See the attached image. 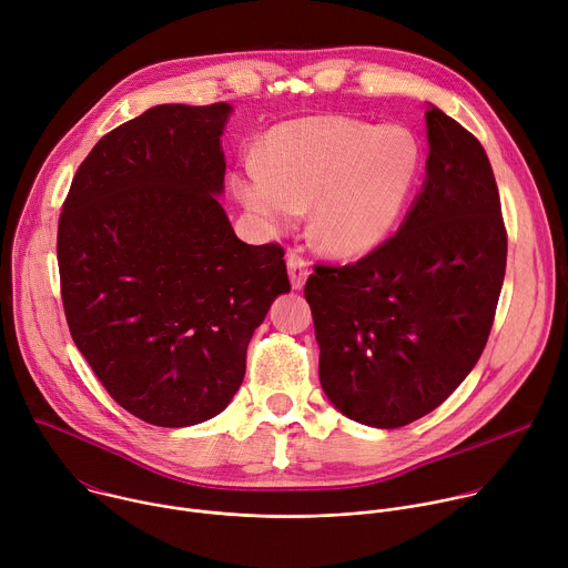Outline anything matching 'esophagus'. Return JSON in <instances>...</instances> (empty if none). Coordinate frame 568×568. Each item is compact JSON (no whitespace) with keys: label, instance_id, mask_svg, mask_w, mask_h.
<instances>
[{"label":"esophagus","instance_id":"1","mask_svg":"<svg viewBox=\"0 0 568 568\" xmlns=\"http://www.w3.org/2000/svg\"><path fill=\"white\" fill-rule=\"evenodd\" d=\"M287 274H290V281H292V287L294 290H301L307 281V261L296 254V252H290L287 254Z\"/></svg>","mask_w":568,"mask_h":568}]
</instances>
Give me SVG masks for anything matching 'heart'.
Instances as JSON below:
<instances>
[{"label":"heart","instance_id":"obj_1","mask_svg":"<svg viewBox=\"0 0 568 568\" xmlns=\"http://www.w3.org/2000/svg\"><path fill=\"white\" fill-rule=\"evenodd\" d=\"M420 171V145L402 125L312 116L272 130L263 164L250 161L233 189L274 229L310 209V235L337 258L368 254L395 226Z\"/></svg>","mask_w":568,"mask_h":568}]
</instances>
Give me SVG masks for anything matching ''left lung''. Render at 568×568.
I'll return each instance as SVG.
<instances>
[{
    "label": "left lung",
    "mask_w": 568,
    "mask_h": 568,
    "mask_svg": "<svg viewBox=\"0 0 568 568\" xmlns=\"http://www.w3.org/2000/svg\"><path fill=\"white\" fill-rule=\"evenodd\" d=\"M427 178L397 233L305 283L318 379L351 420L397 429L456 390L478 362L506 276L508 235L490 159L436 105Z\"/></svg>",
    "instance_id": "1"
}]
</instances>
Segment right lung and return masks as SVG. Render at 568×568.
Instances as JSON below:
<instances>
[{
	"instance_id": "1",
	"label": "right lung",
	"mask_w": 568,
	"mask_h": 568,
	"mask_svg": "<svg viewBox=\"0 0 568 568\" xmlns=\"http://www.w3.org/2000/svg\"><path fill=\"white\" fill-rule=\"evenodd\" d=\"M226 103L156 105L78 166L58 222L69 333L125 412L191 427L224 412L247 346L290 292L276 242H242L215 195Z\"/></svg>"
}]
</instances>
